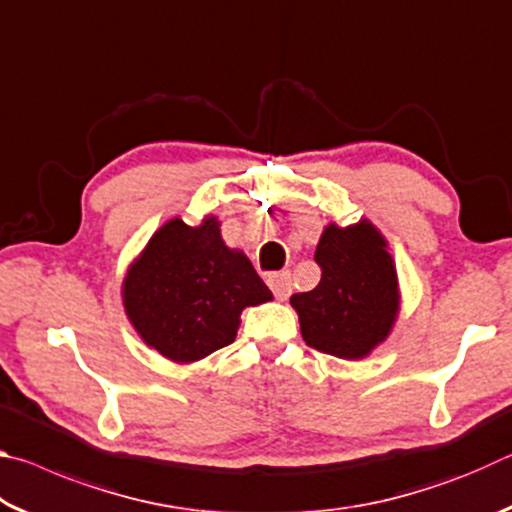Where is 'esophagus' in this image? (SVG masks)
<instances>
[{
    "label": "esophagus",
    "instance_id": "34e87169",
    "mask_svg": "<svg viewBox=\"0 0 512 512\" xmlns=\"http://www.w3.org/2000/svg\"><path fill=\"white\" fill-rule=\"evenodd\" d=\"M268 287H271L273 296L277 300H287L291 296V273L289 271H280V273H273L268 275Z\"/></svg>",
    "mask_w": 512,
    "mask_h": 512
}]
</instances>
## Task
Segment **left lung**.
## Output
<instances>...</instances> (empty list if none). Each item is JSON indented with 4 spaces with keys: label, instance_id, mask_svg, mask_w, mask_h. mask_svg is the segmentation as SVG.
<instances>
[{
    "label": "left lung",
    "instance_id": "1",
    "mask_svg": "<svg viewBox=\"0 0 512 512\" xmlns=\"http://www.w3.org/2000/svg\"><path fill=\"white\" fill-rule=\"evenodd\" d=\"M320 282L291 296L302 339L339 359H363L386 339L400 296L386 239L370 221L350 228L327 225L316 246Z\"/></svg>",
    "mask_w": 512,
    "mask_h": 512
}]
</instances>
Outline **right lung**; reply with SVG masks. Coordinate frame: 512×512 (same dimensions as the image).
I'll return each instance as SVG.
<instances>
[{
    "instance_id": "right-lung-1",
    "label": "right lung",
    "mask_w": 512,
    "mask_h": 512,
    "mask_svg": "<svg viewBox=\"0 0 512 512\" xmlns=\"http://www.w3.org/2000/svg\"><path fill=\"white\" fill-rule=\"evenodd\" d=\"M271 298L248 257L223 244L214 216L196 228L183 219L164 223L124 280V307L137 334L178 363L230 345L241 311Z\"/></svg>"
}]
</instances>
